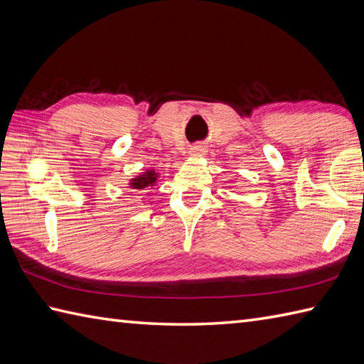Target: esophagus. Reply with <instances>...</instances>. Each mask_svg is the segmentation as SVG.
<instances>
[{"label":"esophagus","instance_id":"esophagus-1","mask_svg":"<svg viewBox=\"0 0 364 364\" xmlns=\"http://www.w3.org/2000/svg\"><path fill=\"white\" fill-rule=\"evenodd\" d=\"M206 150H205V146L203 145H196L194 149H192V153H196V154H203Z\"/></svg>","mask_w":364,"mask_h":364}]
</instances>
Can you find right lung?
<instances>
[{
	"label": "right lung",
	"instance_id": "add662e5",
	"mask_svg": "<svg viewBox=\"0 0 364 364\" xmlns=\"http://www.w3.org/2000/svg\"><path fill=\"white\" fill-rule=\"evenodd\" d=\"M156 178H158V173H154L153 170H149V172L134 178V180L131 181V186H133V189H145L149 186H153V184L156 183Z\"/></svg>",
	"mask_w": 364,
	"mask_h": 364
}]
</instances>
